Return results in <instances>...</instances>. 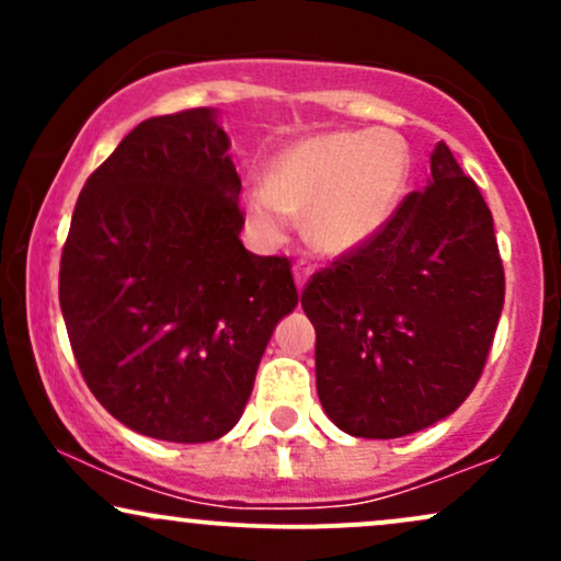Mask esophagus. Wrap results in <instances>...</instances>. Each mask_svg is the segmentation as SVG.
I'll return each mask as SVG.
<instances>
[{"label": "esophagus", "instance_id": "34e87169", "mask_svg": "<svg viewBox=\"0 0 561 561\" xmlns=\"http://www.w3.org/2000/svg\"><path fill=\"white\" fill-rule=\"evenodd\" d=\"M311 274H313V268L308 266L306 261H298L293 266V276H295V287H298V293H302V287L308 285V279H311Z\"/></svg>", "mask_w": 561, "mask_h": 561}]
</instances>
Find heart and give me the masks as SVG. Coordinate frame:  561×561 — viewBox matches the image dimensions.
Returning a JSON list of instances; mask_svg holds the SVG:
<instances>
[{
  "label": "heart",
  "mask_w": 561,
  "mask_h": 561,
  "mask_svg": "<svg viewBox=\"0 0 561 561\" xmlns=\"http://www.w3.org/2000/svg\"><path fill=\"white\" fill-rule=\"evenodd\" d=\"M409 184V150L390 131H340L287 147L266 184L244 190L250 240L276 248L295 218L319 253L343 259L388 229Z\"/></svg>",
  "instance_id": "b5f03b06"
}]
</instances>
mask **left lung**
<instances>
[{
    "label": "left lung",
    "instance_id": "8db88e82",
    "mask_svg": "<svg viewBox=\"0 0 561 561\" xmlns=\"http://www.w3.org/2000/svg\"><path fill=\"white\" fill-rule=\"evenodd\" d=\"M317 392L353 437L390 440L454 414L482 375L504 308L493 216L446 141L427 186L382 234L313 274Z\"/></svg>",
    "mask_w": 561,
    "mask_h": 561
}]
</instances>
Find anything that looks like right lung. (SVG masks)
<instances>
[{
  "label": "right lung",
  "mask_w": 561,
  "mask_h": 561,
  "mask_svg": "<svg viewBox=\"0 0 561 561\" xmlns=\"http://www.w3.org/2000/svg\"><path fill=\"white\" fill-rule=\"evenodd\" d=\"M229 147L214 107L141 121L87 179L62 248L81 375L115 420L156 440L227 435L298 306L289 261L240 240Z\"/></svg>",
  "instance_id": "add662e5"
}]
</instances>
